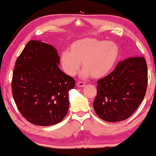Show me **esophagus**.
<instances>
[{
    "label": "esophagus",
    "mask_w": 156,
    "mask_h": 156,
    "mask_svg": "<svg viewBox=\"0 0 156 156\" xmlns=\"http://www.w3.org/2000/svg\"><path fill=\"white\" fill-rule=\"evenodd\" d=\"M85 83L83 82H81V81H80V82H77V84H76V86H77L78 87H83L85 86Z\"/></svg>",
    "instance_id": "obj_1"
}]
</instances>
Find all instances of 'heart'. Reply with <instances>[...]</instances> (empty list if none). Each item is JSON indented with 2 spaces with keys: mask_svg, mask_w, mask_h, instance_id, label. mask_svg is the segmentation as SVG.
Here are the masks:
<instances>
[{
  "mask_svg": "<svg viewBox=\"0 0 156 156\" xmlns=\"http://www.w3.org/2000/svg\"><path fill=\"white\" fill-rule=\"evenodd\" d=\"M119 56V47L114 42L87 37L73 42L69 51L64 50L60 55V62L69 76L77 74L82 63V78L91 76L101 78L109 73Z\"/></svg>",
  "mask_w": 156,
  "mask_h": 156,
  "instance_id": "obj_1",
  "label": "heart"
}]
</instances>
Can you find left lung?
Returning <instances> with one entry per match:
<instances>
[{"label": "left lung", "instance_id": "1", "mask_svg": "<svg viewBox=\"0 0 156 156\" xmlns=\"http://www.w3.org/2000/svg\"><path fill=\"white\" fill-rule=\"evenodd\" d=\"M94 108L108 122L129 118L144 99L148 69L144 57H129L119 62L113 72L97 82Z\"/></svg>", "mask_w": 156, "mask_h": 156}]
</instances>
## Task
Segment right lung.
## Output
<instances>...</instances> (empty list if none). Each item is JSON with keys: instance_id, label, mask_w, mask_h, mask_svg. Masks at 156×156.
<instances>
[{"instance_id": "1", "label": "right lung", "mask_w": 156, "mask_h": 156, "mask_svg": "<svg viewBox=\"0 0 156 156\" xmlns=\"http://www.w3.org/2000/svg\"><path fill=\"white\" fill-rule=\"evenodd\" d=\"M56 49L40 40L27 42L14 67L12 92L19 112L30 123L48 126L63 120L75 80L62 72Z\"/></svg>"}]
</instances>
